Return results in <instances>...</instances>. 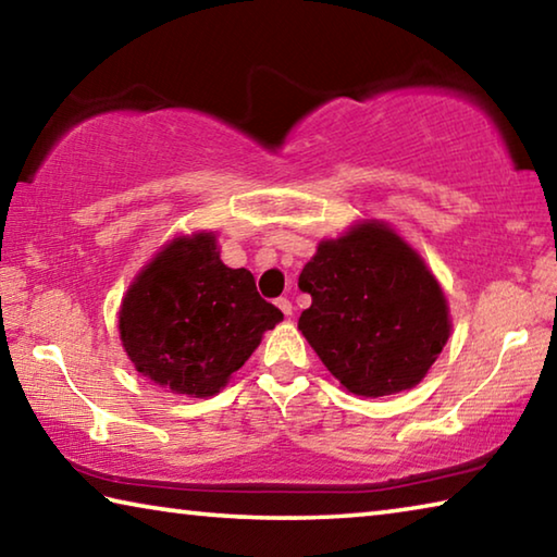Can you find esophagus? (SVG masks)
I'll return each instance as SVG.
<instances>
[{
  "mask_svg": "<svg viewBox=\"0 0 557 557\" xmlns=\"http://www.w3.org/2000/svg\"><path fill=\"white\" fill-rule=\"evenodd\" d=\"M275 305L280 307V312L285 314V317H289V314H292V309H295V307H292V301H289L287 297H280V299L275 301Z\"/></svg>",
  "mask_w": 557,
  "mask_h": 557,
  "instance_id": "obj_1",
  "label": "esophagus"
}]
</instances>
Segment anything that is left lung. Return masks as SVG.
Segmentation results:
<instances>
[{
    "label": "left lung",
    "instance_id": "1",
    "mask_svg": "<svg viewBox=\"0 0 557 557\" xmlns=\"http://www.w3.org/2000/svg\"><path fill=\"white\" fill-rule=\"evenodd\" d=\"M299 289L312 295L299 332L342 388L363 398L414 388L451 332L437 277L408 240L375 219L319 243Z\"/></svg>",
    "mask_w": 557,
    "mask_h": 557
}]
</instances>
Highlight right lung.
I'll list each match as a JSON object with an SVG mask.
<instances>
[{"label":"right lung","instance_id":"1","mask_svg":"<svg viewBox=\"0 0 557 557\" xmlns=\"http://www.w3.org/2000/svg\"><path fill=\"white\" fill-rule=\"evenodd\" d=\"M280 322L250 270L223 265L213 231L169 240L132 280L117 314L132 366L186 398L221 393Z\"/></svg>","mask_w":557,"mask_h":557}]
</instances>
